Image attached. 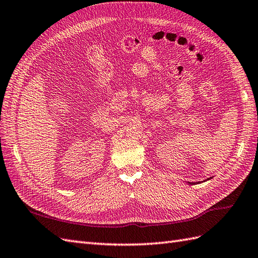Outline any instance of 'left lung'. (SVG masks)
<instances>
[{
	"label": "left lung",
	"mask_w": 258,
	"mask_h": 258,
	"mask_svg": "<svg viewBox=\"0 0 258 258\" xmlns=\"http://www.w3.org/2000/svg\"><path fill=\"white\" fill-rule=\"evenodd\" d=\"M211 178H212V177H210V178H208V179H207V180H210V179H211ZM207 180H203V181H207ZM203 181H202V182H203ZM197 183H200V181H199V182H198V181H196V182H188V184H197Z\"/></svg>",
	"instance_id": "obj_1"
}]
</instances>
